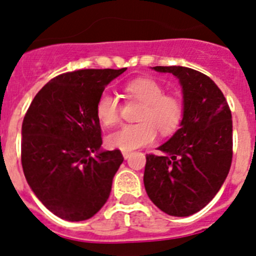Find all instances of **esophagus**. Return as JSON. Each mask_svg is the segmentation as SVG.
Wrapping results in <instances>:
<instances>
[{
	"label": "esophagus",
	"instance_id": "1",
	"mask_svg": "<svg viewBox=\"0 0 256 256\" xmlns=\"http://www.w3.org/2000/svg\"><path fill=\"white\" fill-rule=\"evenodd\" d=\"M131 156V152H128V150H122V156H124V158H125V159H128V156Z\"/></svg>",
	"mask_w": 256,
	"mask_h": 256
}]
</instances>
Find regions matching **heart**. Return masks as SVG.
<instances>
[{
    "instance_id": "1",
    "label": "heart",
    "mask_w": 256,
    "mask_h": 256,
    "mask_svg": "<svg viewBox=\"0 0 256 256\" xmlns=\"http://www.w3.org/2000/svg\"><path fill=\"white\" fill-rule=\"evenodd\" d=\"M128 98L138 100L143 106L138 124L124 125L106 137L109 147L120 150H134L152 143L156 130L162 134H172L178 128L184 115V106L178 97L164 94V87L153 78H136L125 86ZM120 106L110 92H103L96 103V115L103 126H113L119 122Z\"/></svg>"
}]
</instances>
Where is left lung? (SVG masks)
I'll return each mask as SVG.
<instances>
[{"instance_id": "obj_1", "label": "left lung", "mask_w": 256, "mask_h": 256, "mask_svg": "<svg viewBox=\"0 0 256 256\" xmlns=\"http://www.w3.org/2000/svg\"><path fill=\"white\" fill-rule=\"evenodd\" d=\"M182 87L180 128L147 154L146 192L165 214L184 218L203 209L218 192L232 162V115L226 98L206 75L186 66H153Z\"/></svg>"}]
</instances>
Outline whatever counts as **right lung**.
I'll use <instances>...</instances> for the list:
<instances>
[{"mask_svg":"<svg viewBox=\"0 0 256 256\" xmlns=\"http://www.w3.org/2000/svg\"><path fill=\"white\" fill-rule=\"evenodd\" d=\"M122 69L66 72L38 91L22 125V165L34 194L66 221L96 215L108 200L124 162L103 150L96 103Z\"/></svg>","mask_w":256,"mask_h":256,"instance_id":"add662e5","label":"right lung"}]
</instances>
